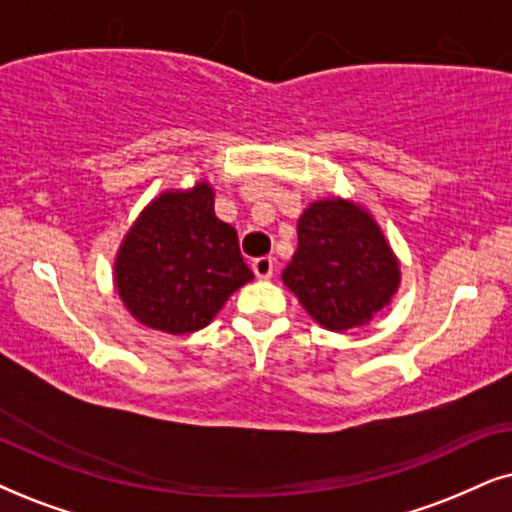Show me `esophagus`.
Masks as SVG:
<instances>
[{
	"mask_svg": "<svg viewBox=\"0 0 512 512\" xmlns=\"http://www.w3.org/2000/svg\"><path fill=\"white\" fill-rule=\"evenodd\" d=\"M252 271H255L257 278H271L274 274V257H257V260H252Z\"/></svg>",
	"mask_w": 512,
	"mask_h": 512,
	"instance_id": "1",
	"label": "esophagus"
}]
</instances>
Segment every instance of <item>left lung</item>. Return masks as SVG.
Here are the masks:
<instances>
[{
  "label": "left lung",
  "mask_w": 512,
  "mask_h": 512,
  "mask_svg": "<svg viewBox=\"0 0 512 512\" xmlns=\"http://www.w3.org/2000/svg\"><path fill=\"white\" fill-rule=\"evenodd\" d=\"M297 241L283 283L328 331L366 323L399 286L390 245L357 205L340 198L309 205L297 222Z\"/></svg>",
  "instance_id": "left-lung-1"
}]
</instances>
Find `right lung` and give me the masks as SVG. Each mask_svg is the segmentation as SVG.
Returning a JSON list of instances; mask_svg holds the SVG:
<instances>
[{"mask_svg": "<svg viewBox=\"0 0 512 512\" xmlns=\"http://www.w3.org/2000/svg\"><path fill=\"white\" fill-rule=\"evenodd\" d=\"M250 278L234 226L215 217L208 184L153 200L115 262V286L129 312L172 335L208 326Z\"/></svg>", "mask_w": 512, "mask_h": 512, "instance_id": "obj_1", "label": "right lung"}]
</instances>
